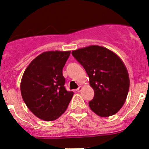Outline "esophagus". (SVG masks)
Wrapping results in <instances>:
<instances>
[{
    "instance_id": "34e87169",
    "label": "esophagus",
    "mask_w": 149,
    "mask_h": 149,
    "mask_svg": "<svg viewBox=\"0 0 149 149\" xmlns=\"http://www.w3.org/2000/svg\"><path fill=\"white\" fill-rule=\"evenodd\" d=\"M81 89H82V86H79V88H76V91H77V92H79V91H81Z\"/></svg>"
}]
</instances>
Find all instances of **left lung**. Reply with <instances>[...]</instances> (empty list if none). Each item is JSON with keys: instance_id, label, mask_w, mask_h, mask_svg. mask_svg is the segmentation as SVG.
Returning a JSON list of instances; mask_svg holds the SVG:
<instances>
[{"instance_id": "8db88e82", "label": "left lung", "mask_w": 149, "mask_h": 149, "mask_svg": "<svg viewBox=\"0 0 149 149\" xmlns=\"http://www.w3.org/2000/svg\"><path fill=\"white\" fill-rule=\"evenodd\" d=\"M89 78L94 97L88 102L100 117L116 114L124 104L130 86L128 73L123 61L107 48L91 45L72 52Z\"/></svg>"}]
</instances>
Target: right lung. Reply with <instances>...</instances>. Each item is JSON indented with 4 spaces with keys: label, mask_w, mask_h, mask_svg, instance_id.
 <instances>
[{
    "label": "right lung",
    "mask_w": 149,
    "mask_h": 149,
    "mask_svg": "<svg viewBox=\"0 0 149 149\" xmlns=\"http://www.w3.org/2000/svg\"><path fill=\"white\" fill-rule=\"evenodd\" d=\"M70 51H48L34 58L21 81L22 98L29 110L45 121L58 119L65 112L73 91L65 89L63 68Z\"/></svg>",
    "instance_id": "obj_1"
}]
</instances>
